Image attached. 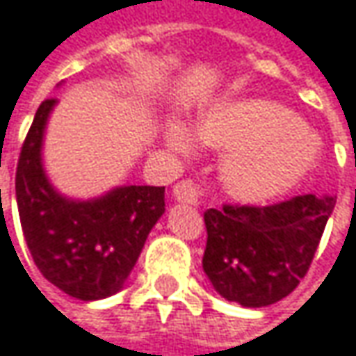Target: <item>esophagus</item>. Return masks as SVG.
<instances>
[{
    "label": "esophagus",
    "mask_w": 356,
    "mask_h": 356,
    "mask_svg": "<svg viewBox=\"0 0 356 356\" xmlns=\"http://www.w3.org/2000/svg\"><path fill=\"white\" fill-rule=\"evenodd\" d=\"M173 195L177 202H183V204H191V206H197L200 204V197H202V189L195 181L191 179H183L175 183L173 187Z\"/></svg>",
    "instance_id": "obj_1"
}]
</instances>
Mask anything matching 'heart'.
<instances>
[{
	"label": "heart",
	"instance_id": "heart-1",
	"mask_svg": "<svg viewBox=\"0 0 356 356\" xmlns=\"http://www.w3.org/2000/svg\"><path fill=\"white\" fill-rule=\"evenodd\" d=\"M202 145L228 150L224 183L244 202H267L287 193L309 173L320 140L302 120L265 99L224 102L197 118L193 126ZM167 140L179 152L191 148L187 132L173 124Z\"/></svg>",
	"mask_w": 356,
	"mask_h": 356
}]
</instances>
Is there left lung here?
I'll return each instance as SVG.
<instances>
[{
	"label": "left lung",
	"instance_id": "left-lung-1",
	"mask_svg": "<svg viewBox=\"0 0 356 356\" xmlns=\"http://www.w3.org/2000/svg\"><path fill=\"white\" fill-rule=\"evenodd\" d=\"M334 204L306 193L269 206L210 208L202 265L216 291L244 307L287 298L306 277Z\"/></svg>",
	"mask_w": 356,
	"mask_h": 356
}]
</instances>
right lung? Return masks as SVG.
<instances>
[{
  "label": "right lung",
  "mask_w": 356,
  "mask_h": 356,
  "mask_svg": "<svg viewBox=\"0 0 356 356\" xmlns=\"http://www.w3.org/2000/svg\"><path fill=\"white\" fill-rule=\"evenodd\" d=\"M44 99L19 150L16 200L22 232L42 277L83 302L115 293L165 211V187L128 185L93 202L60 197L40 163L42 132L54 106Z\"/></svg>",
  "instance_id": "1"
}]
</instances>
